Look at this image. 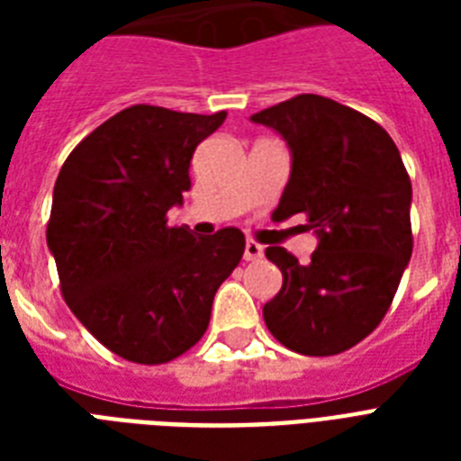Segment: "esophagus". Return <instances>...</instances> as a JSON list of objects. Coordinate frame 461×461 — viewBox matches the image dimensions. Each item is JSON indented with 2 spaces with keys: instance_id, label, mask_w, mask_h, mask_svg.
<instances>
[{
  "instance_id": "esophagus-1",
  "label": "esophagus",
  "mask_w": 461,
  "mask_h": 461,
  "mask_svg": "<svg viewBox=\"0 0 461 461\" xmlns=\"http://www.w3.org/2000/svg\"><path fill=\"white\" fill-rule=\"evenodd\" d=\"M258 258H263V246L249 239L244 246V260H258Z\"/></svg>"
}]
</instances>
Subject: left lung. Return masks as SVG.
I'll return each mask as SVG.
<instances>
[{
  "label": "left lung",
  "instance_id": "1",
  "mask_svg": "<svg viewBox=\"0 0 461 461\" xmlns=\"http://www.w3.org/2000/svg\"><path fill=\"white\" fill-rule=\"evenodd\" d=\"M251 122L280 133L292 155L273 217L303 212L318 239L306 266L267 246L282 289L263 318L287 349L332 357L371 335L393 303L411 258V181L385 129L328 97L296 95Z\"/></svg>",
  "mask_w": 461,
  "mask_h": 461
}]
</instances>
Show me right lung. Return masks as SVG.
Segmentation results:
<instances>
[{
	"mask_svg": "<svg viewBox=\"0 0 461 461\" xmlns=\"http://www.w3.org/2000/svg\"><path fill=\"white\" fill-rule=\"evenodd\" d=\"M224 117L133 104L86 136L57 176L47 246L61 294L126 361L167 364L191 349L244 256L237 227L195 239L165 217L191 188L195 146Z\"/></svg>",
	"mask_w": 461,
	"mask_h": 461,
	"instance_id": "add662e5",
	"label": "right lung"
}]
</instances>
